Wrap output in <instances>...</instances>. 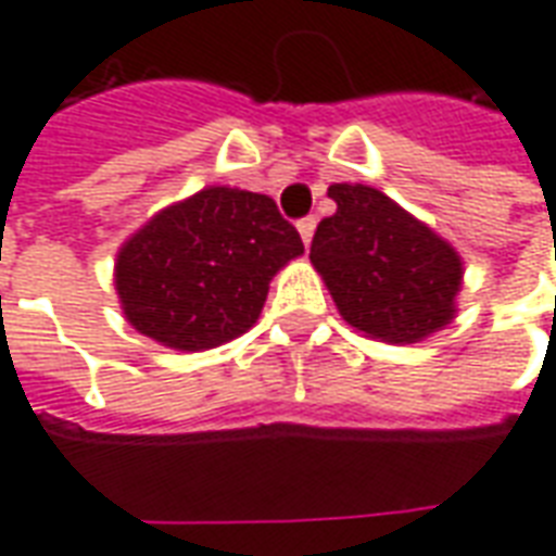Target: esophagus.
Wrapping results in <instances>:
<instances>
[{
	"mask_svg": "<svg viewBox=\"0 0 556 556\" xmlns=\"http://www.w3.org/2000/svg\"><path fill=\"white\" fill-rule=\"evenodd\" d=\"M315 223H318L315 217H303L301 223H298V231H301V238H303V243H306V247H309V241H313Z\"/></svg>",
	"mask_w": 556,
	"mask_h": 556,
	"instance_id": "obj_1",
	"label": "esophagus"
}]
</instances>
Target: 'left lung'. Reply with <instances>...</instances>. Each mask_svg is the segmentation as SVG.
<instances>
[{"instance_id": "1", "label": "left lung", "mask_w": 556, "mask_h": 556, "mask_svg": "<svg viewBox=\"0 0 556 556\" xmlns=\"http://www.w3.org/2000/svg\"><path fill=\"white\" fill-rule=\"evenodd\" d=\"M337 214L315 229L309 262L339 315L366 337L408 345L455 318L462 255L366 184H330Z\"/></svg>"}]
</instances>
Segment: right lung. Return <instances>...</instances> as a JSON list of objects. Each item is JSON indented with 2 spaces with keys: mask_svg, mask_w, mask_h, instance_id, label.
<instances>
[{
  "mask_svg": "<svg viewBox=\"0 0 556 556\" xmlns=\"http://www.w3.org/2000/svg\"><path fill=\"white\" fill-rule=\"evenodd\" d=\"M301 253V235L270 195L205 187L122 243L115 291L142 337L207 351L255 325L270 279Z\"/></svg>",
  "mask_w": 556,
  "mask_h": 556,
  "instance_id": "obj_1",
  "label": "right lung"
}]
</instances>
